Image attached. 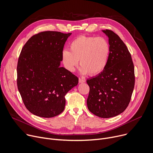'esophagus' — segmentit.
Segmentation results:
<instances>
[{"mask_svg":"<svg viewBox=\"0 0 153 153\" xmlns=\"http://www.w3.org/2000/svg\"><path fill=\"white\" fill-rule=\"evenodd\" d=\"M85 82V80L84 79H81V78L79 79V82L80 83V84H82V83H84Z\"/></svg>","mask_w":153,"mask_h":153,"instance_id":"1","label":"esophagus"}]
</instances>
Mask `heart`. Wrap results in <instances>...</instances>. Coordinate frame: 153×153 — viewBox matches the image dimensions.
Masks as SVG:
<instances>
[{
	"label": "heart",
	"mask_w": 153,
	"mask_h": 153,
	"mask_svg": "<svg viewBox=\"0 0 153 153\" xmlns=\"http://www.w3.org/2000/svg\"><path fill=\"white\" fill-rule=\"evenodd\" d=\"M69 50L62 52V61L67 70L74 72L79 60L80 72L94 76L101 73L107 66L110 46L104 38L80 36L71 41Z\"/></svg>",
	"instance_id": "1"
}]
</instances>
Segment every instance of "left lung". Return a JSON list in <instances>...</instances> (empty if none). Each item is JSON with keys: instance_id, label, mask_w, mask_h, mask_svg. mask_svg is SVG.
Instances as JSON below:
<instances>
[{"instance_id": "obj_1", "label": "left lung", "mask_w": 153, "mask_h": 153, "mask_svg": "<svg viewBox=\"0 0 153 153\" xmlns=\"http://www.w3.org/2000/svg\"><path fill=\"white\" fill-rule=\"evenodd\" d=\"M108 37L110 52L107 66L87 80L90 93L88 110L100 118L114 117L128 106L135 84L134 66L126 46L113 31L102 30Z\"/></svg>"}]
</instances>
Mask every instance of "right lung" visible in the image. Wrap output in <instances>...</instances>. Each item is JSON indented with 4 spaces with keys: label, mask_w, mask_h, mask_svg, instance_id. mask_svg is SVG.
I'll use <instances>...</instances> for the list:
<instances>
[{
    "label": "right lung",
    "mask_w": 153,
    "mask_h": 153,
    "mask_svg": "<svg viewBox=\"0 0 153 153\" xmlns=\"http://www.w3.org/2000/svg\"><path fill=\"white\" fill-rule=\"evenodd\" d=\"M71 35L46 31L32 36L22 49L17 66V85L23 102L35 115L52 118L65 109L66 94L78 78L60 67L62 52Z\"/></svg>",
    "instance_id": "right-lung-1"
}]
</instances>
